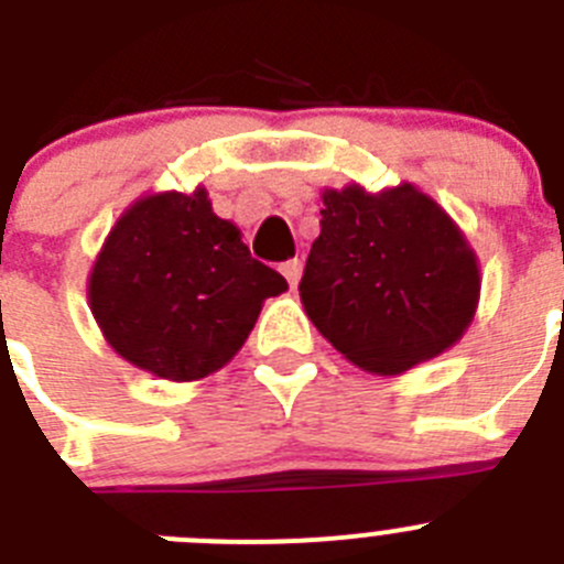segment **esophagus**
I'll use <instances>...</instances> for the list:
<instances>
[{"label": "esophagus", "instance_id": "esophagus-1", "mask_svg": "<svg viewBox=\"0 0 564 564\" xmlns=\"http://www.w3.org/2000/svg\"><path fill=\"white\" fill-rule=\"evenodd\" d=\"M282 273L291 282V288H296L299 276H302V259H288V262H282Z\"/></svg>", "mask_w": 564, "mask_h": 564}]
</instances>
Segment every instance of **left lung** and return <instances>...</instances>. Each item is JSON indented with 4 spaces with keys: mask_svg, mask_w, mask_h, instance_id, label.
I'll return each mask as SVG.
<instances>
[{
    "mask_svg": "<svg viewBox=\"0 0 564 564\" xmlns=\"http://www.w3.org/2000/svg\"><path fill=\"white\" fill-rule=\"evenodd\" d=\"M299 296L316 330L361 370L401 376L471 325L480 268L449 214L412 183L322 194Z\"/></svg>",
    "mask_w": 564,
    "mask_h": 564,
    "instance_id": "1",
    "label": "left lung"
}]
</instances>
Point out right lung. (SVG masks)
Instances as JSON below:
<instances>
[{
	"label": "right lung",
	"instance_id": "right-lung-1",
	"mask_svg": "<svg viewBox=\"0 0 564 564\" xmlns=\"http://www.w3.org/2000/svg\"><path fill=\"white\" fill-rule=\"evenodd\" d=\"M288 291L251 257L206 188L141 197L121 214L89 273V307L129 364L169 381L226 367L257 325L262 302Z\"/></svg>",
	"mask_w": 564,
	"mask_h": 564
}]
</instances>
